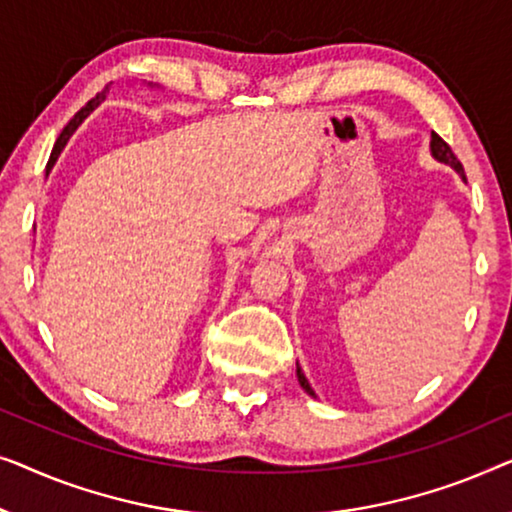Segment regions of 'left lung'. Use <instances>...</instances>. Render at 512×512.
I'll return each mask as SVG.
<instances>
[{
    "label": "left lung",
    "mask_w": 512,
    "mask_h": 512,
    "mask_svg": "<svg viewBox=\"0 0 512 512\" xmlns=\"http://www.w3.org/2000/svg\"><path fill=\"white\" fill-rule=\"evenodd\" d=\"M431 155L436 157L438 162H445V164H450L452 169H457V174L462 176V178H466V174H464V167H462V162L457 160V155L452 153V148L448 146V143H445L441 136H438L436 132H431ZM297 378H299V385L304 387V390L311 394V397H315V392L311 390V385H308V380H306V376H304V371L299 369L297 366Z\"/></svg>",
    "instance_id": "8db88e82"
}]
</instances>
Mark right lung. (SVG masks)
Listing matches in <instances>:
<instances>
[{"instance_id": "right-lung-1", "label": "right lung", "mask_w": 512, "mask_h": 512, "mask_svg": "<svg viewBox=\"0 0 512 512\" xmlns=\"http://www.w3.org/2000/svg\"><path fill=\"white\" fill-rule=\"evenodd\" d=\"M106 95H109V88H104L102 92H97V97H92V99H90V102H88V104H85V106H83V109H81V111H78V113L74 115V118H71V120H69V125L62 129V134H60V136H57V141H55V146H53V153H50V160H48V169H50V167H53V164H55V160H57V155H60V150L64 148V143H67V141H69V136H71V134H74V129H76L78 125H81V122H83L85 118H88V115H90L92 111H95L99 104H102V102H104V99H106Z\"/></svg>"}]
</instances>
